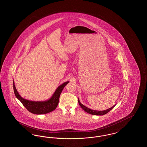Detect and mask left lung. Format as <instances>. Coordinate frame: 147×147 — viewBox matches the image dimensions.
Returning a JSON list of instances; mask_svg holds the SVG:
<instances>
[{"label":"left lung","mask_w":147,"mask_h":147,"mask_svg":"<svg viewBox=\"0 0 147 147\" xmlns=\"http://www.w3.org/2000/svg\"><path fill=\"white\" fill-rule=\"evenodd\" d=\"M78 102H79V104L80 105V106L81 107V108L85 111L91 114V115H97V116H101V115H105L107 114V113H108L110 111V110H111L114 107L116 106V105H113V107L105 110H104V111H97V110H92L91 109L87 107H85V105H84L83 104H82L80 101L79 100V99L78 100Z\"/></svg>","instance_id":"8db88e82"}]
</instances>
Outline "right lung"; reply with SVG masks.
I'll list each match as a JSON object with an SVG mask.
<instances>
[{
    "instance_id": "obj_1",
    "label": "right lung",
    "mask_w": 147,
    "mask_h": 147,
    "mask_svg": "<svg viewBox=\"0 0 147 147\" xmlns=\"http://www.w3.org/2000/svg\"><path fill=\"white\" fill-rule=\"evenodd\" d=\"M69 82L67 81L59 86L51 98L45 101H35L24 99L19 94L16 88L15 82L13 81V91L16 98L22 103L24 107L32 113L36 115H43L54 111L59 101V98L61 92L66 85Z\"/></svg>"
}]
</instances>
